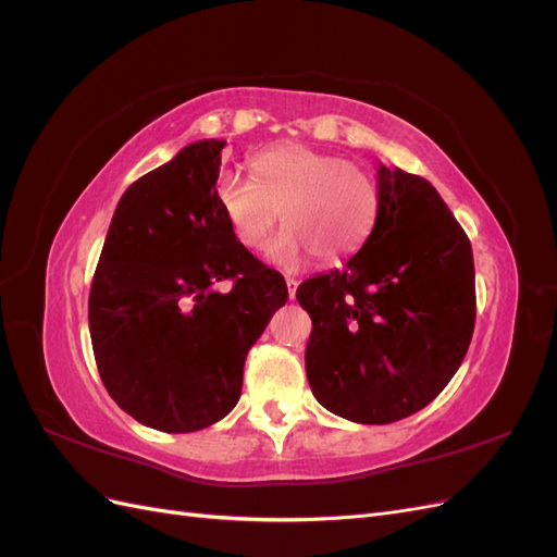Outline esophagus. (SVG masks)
Returning <instances> with one entry per match:
<instances>
[{"mask_svg":"<svg viewBox=\"0 0 557 557\" xmlns=\"http://www.w3.org/2000/svg\"><path fill=\"white\" fill-rule=\"evenodd\" d=\"M285 285H288V295H290V299H295V293H297V285H299V281L297 278H285Z\"/></svg>","mask_w":557,"mask_h":557,"instance_id":"esophagus-1","label":"esophagus"}]
</instances>
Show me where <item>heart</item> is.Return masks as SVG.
Here are the masks:
<instances>
[{"instance_id":"b5f03b06","label":"heart","mask_w":557,"mask_h":557,"mask_svg":"<svg viewBox=\"0 0 557 557\" xmlns=\"http://www.w3.org/2000/svg\"><path fill=\"white\" fill-rule=\"evenodd\" d=\"M250 174L252 181L234 172L218 176L215 201L234 237L250 250L267 246L281 218L285 230L267 256L283 269L305 264L309 256L320 264L339 262L374 227L376 181L339 156L299 144L274 146L250 160Z\"/></svg>"}]
</instances>
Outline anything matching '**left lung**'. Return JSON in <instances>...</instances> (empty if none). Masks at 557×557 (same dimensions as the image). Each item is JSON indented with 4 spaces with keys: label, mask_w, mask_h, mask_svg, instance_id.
<instances>
[{
    "label": "left lung",
    "mask_w": 557,
    "mask_h": 557,
    "mask_svg": "<svg viewBox=\"0 0 557 557\" xmlns=\"http://www.w3.org/2000/svg\"><path fill=\"white\" fill-rule=\"evenodd\" d=\"M313 397L362 425L407 418L440 395L474 334V256L434 185L379 166L372 234L342 269L307 278Z\"/></svg>",
    "instance_id": "1"
}]
</instances>
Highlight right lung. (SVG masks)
<instances>
[{
    "mask_svg": "<svg viewBox=\"0 0 557 557\" xmlns=\"http://www.w3.org/2000/svg\"><path fill=\"white\" fill-rule=\"evenodd\" d=\"M223 146L195 141L129 185L90 285L99 376L117 407L160 432L205 430L237 407L248 350L288 301L283 276L218 207Z\"/></svg>",
    "mask_w": 557,
    "mask_h": 557,
    "instance_id": "right-lung-1",
    "label": "right lung"
}]
</instances>
